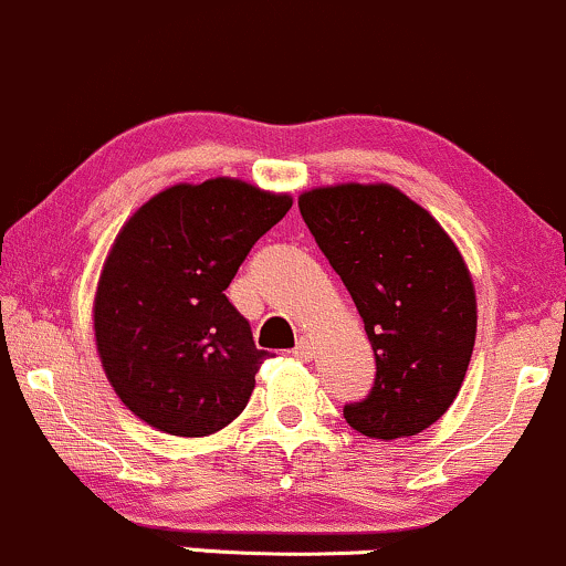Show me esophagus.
<instances>
[{
	"label": "esophagus",
	"mask_w": 566,
	"mask_h": 566,
	"mask_svg": "<svg viewBox=\"0 0 566 566\" xmlns=\"http://www.w3.org/2000/svg\"><path fill=\"white\" fill-rule=\"evenodd\" d=\"M294 355L296 358H302V360H313V355H315V347H313V342L310 339H302L296 342V347H294Z\"/></svg>",
	"instance_id": "1"
}]
</instances>
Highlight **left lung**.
<instances>
[{"label": "left lung", "mask_w": 566, "mask_h": 566, "mask_svg": "<svg viewBox=\"0 0 566 566\" xmlns=\"http://www.w3.org/2000/svg\"><path fill=\"white\" fill-rule=\"evenodd\" d=\"M317 249L350 291L377 377L345 420L368 438L422 433L460 392L475 345V291L443 227L390 184H336L300 198Z\"/></svg>", "instance_id": "1"}]
</instances>
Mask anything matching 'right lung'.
Listing matches in <instances>:
<instances>
[{"mask_svg":"<svg viewBox=\"0 0 566 566\" xmlns=\"http://www.w3.org/2000/svg\"><path fill=\"white\" fill-rule=\"evenodd\" d=\"M289 208V195L219 176L168 187L125 221L93 328L106 379L138 420L200 438L245 409L266 353L224 291Z\"/></svg>","mask_w":566,"mask_h":566,"instance_id":"right-lung-1","label":"right lung"}]
</instances>
